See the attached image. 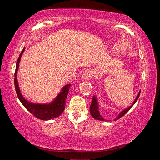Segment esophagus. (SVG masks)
Wrapping results in <instances>:
<instances>
[{
    "label": "esophagus",
    "instance_id": "34e87169",
    "mask_svg": "<svg viewBox=\"0 0 160 160\" xmlns=\"http://www.w3.org/2000/svg\"><path fill=\"white\" fill-rule=\"evenodd\" d=\"M93 76V72H92L91 70H86L85 72L82 75V79L83 80H88L90 78H92V77Z\"/></svg>",
    "mask_w": 160,
    "mask_h": 160
}]
</instances>
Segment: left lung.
Wrapping results in <instances>:
<instances>
[{
	"label": "left lung",
	"mask_w": 160,
	"mask_h": 160,
	"mask_svg": "<svg viewBox=\"0 0 160 160\" xmlns=\"http://www.w3.org/2000/svg\"><path fill=\"white\" fill-rule=\"evenodd\" d=\"M140 93H141V90H140L139 91V93L138 94L137 97L135 98L133 104L129 106V107H128V108L125 109L124 110H123L122 111H121V112L119 113V114L113 120L114 121H116L119 119V118H121L122 117H123V116L128 111L132 108L133 107V105L135 103V102L138 101L139 97V95H140ZM90 113L92 117H93L94 119H98V120H100V121H105V122H109V121L111 120H108V119H105L103 118V117H102L99 113V103H98V98H97V97L95 95H94L93 97V99H92V102H91V107H90Z\"/></svg>",
	"instance_id": "left-lung-1"
}]
</instances>
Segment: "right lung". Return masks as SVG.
Listing matches in <instances>:
<instances>
[{
	"label": "right lung",
	"instance_id": "1",
	"mask_svg": "<svg viewBox=\"0 0 160 160\" xmlns=\"http://www.w3.org/2000/svg\"><path fill=\"white\" fill-rule=\"evenodd\" d=\"M24 48L19 55L17 61L16 70L14 72V85L18 99L21 103L31 113H32L37 118L47 121L56 118L62 113L65 108V101L69 90L71 84H67L62 88L60 93L57 95L55 99L49 103H35L27 100L22 96L20 88H19L17 80V71L18 69L19 62H20L23 52L25 51Z\"/></svg>",
	"mask_w": 160,
	"mask_h": 160
}]
</instances>
